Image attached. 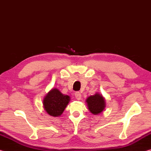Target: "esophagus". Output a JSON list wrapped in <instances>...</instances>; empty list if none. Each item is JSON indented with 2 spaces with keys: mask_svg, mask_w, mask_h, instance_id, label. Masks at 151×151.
I'll use <instances>...</instances> for the list:
<instances>
[{
  "mask_svg": "<svg viewBox=\"0 0 151 151\" xmlns=\"http://www.w3.org/2000/svg\"><path fill=\"white\" fill-rule=\"evenodd\" d=\"M75 95L76 99H77V100H81V94L79 93V92H76V93H75Z\"/></svg>",
  "mask_w": 151,
  "mask_h": 151,
  "instance_id": "34e87169",
  "label": "esophagus"
}]
</instances>
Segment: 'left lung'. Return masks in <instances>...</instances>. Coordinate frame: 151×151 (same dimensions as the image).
I'll use <instances>...</instances> for the list:
<instances>
[{
    "mask_svg": "<svg viewBox=\"0 0 151 151\" xmlns=\"http://www.w3.org/2000/svg\"><path fill=\"white\" fill-rule=\"evenodd\" d=\"M88 109L92 114H99L103 111L105 107V101L103 95L96 93L94 95L88 96L86 100Z\"/></svg>",
    "mask_w": 151,
    "mask_h": 151,
    "instance_id": "left-lung-1",
    "label": "left lung"
}]
</instances>
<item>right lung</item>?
<instances>
[{"label": "right lung", "mask_w": 151, "mask_h": 151, "mask_svg": "<svg viewBox=\"0 0 151 151\" xmlns=\"http://www.w3.org/2000/svg\"><path fill=\"white\" fill-rule=\"evenodd\" d=\"M70 96L65 95L57 88H52L43 100L46 112L52 116H60L70 101Z\"/></svg>", "instance_id": "obj_1"}]
</instances>
